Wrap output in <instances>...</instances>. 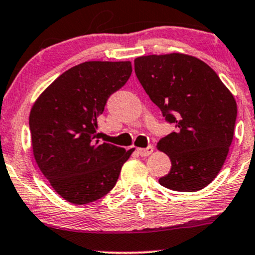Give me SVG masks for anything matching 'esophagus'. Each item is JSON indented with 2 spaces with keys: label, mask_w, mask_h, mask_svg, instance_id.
<instances>
[{
  "label": "esophagus",
  "mask_w": 255,
  "mask_h": 255,
  "mask_svg": "<svg viewBox=\"0 0 255 255\" xmlns=\"http://www.w3.org/2000/svg\"><path fill=\"white\" fill-rule=\"evenodd\" d=\"M136 152H138L140 156H142V157H145V156H149L153 152V146L149 145V146L145 147V149H141L140 147V149H136Z\"/></svg>",
  "instance_id": "esophagus-1"
}]
</instances>
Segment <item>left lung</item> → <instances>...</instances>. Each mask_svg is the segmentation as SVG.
I'll return each instance as SVG.
<instances>
[{
	"label": "left lung",
	"mask_w": 255,
	"mask_h": 255,
	"mask_svg": "<svg viewBox=\"0 0 255 255\" xmlns=\"http://www.w3.org/2000/svg\"><path fill=\"white\" fill-rule=\"evenodd\" d=\"M134 70L151 102L177 127L157 142L172 162L158 183L174 191L202 190L228 157L237 116L234 96L211 66L183 53L138 57Z\"/></svg>",
	"instance_id": "1"
}]
</instances>
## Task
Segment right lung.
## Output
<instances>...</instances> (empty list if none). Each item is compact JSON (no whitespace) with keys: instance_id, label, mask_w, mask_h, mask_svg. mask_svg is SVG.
Masks as SVG:
<instances>
[{"instance_id":"obj_1","label":"right lung","mask_w":255,"mask_h":255,"mask_svg":"<svg viewBox=\"0 0 255 255\" xmlns=\"http://www.w3.org/2000/svg\"><path fill=\"white\" fill-rule=\"evenodd\" d=\"M130 74V61H86L61 74L33 103V157L50 186L70 203L86 205L110 192L134 151L102 142L98 133L106 100Z\"/></svg>"}]
</instances>
